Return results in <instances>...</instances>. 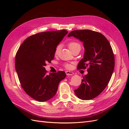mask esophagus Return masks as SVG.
<instances>
[{
	"instance_id": "esophagus-1",
	"label": "esophagus",
	"mask_w": 129,
	"mask_h": 129,
	"mask_svg": "<svg viewBox=\"0 0 129 129\" xmlns=\"http://www.w3.org/2000/svg\"><path fill=\"white\" fill-rule=\"evenodd\" d=\"M66 74L67 75H72L74 74V73L72 72H69V71H66Z\"/></svg>"
}]
</instances>
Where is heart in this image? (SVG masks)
<instances>
[{
	"label": "heart",
	"mask_w": 129,
	"mask_h": 129,
	"mask_svg": "<svg viewBox=\"0 0 129 129\" xmlns=\"http://www.w3.org/2000/svg\"><path fill=\"white\" fill-rule=\"evenodd\" d=\"M68 47H69V48L70 49V50H72L73 49L78 47H80V45L79 43L77 42H75V41H72V42H70L69 44H68ZM60 49V46H57L56 47V48L55 49V54L56 55L57 54V53L59 52V50ZM65 67L67 68H70L71 67V64H65Z\"/></svg>",
	"instance_id": "1"
}]
</instances>
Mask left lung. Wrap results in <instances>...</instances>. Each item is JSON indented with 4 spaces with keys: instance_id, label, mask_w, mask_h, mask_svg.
I'll return each mask as SVG.
<instances>
[{
    "instance_id": "8db88e82",
    "label": "left lung",
    "mask_w": 129,
    "mask_h": 129,
    "mask_svg": "<svg viewBox=\"0 0 129 129\" xmlns=\"http://www.w3.org/2000/svg\"><path fill=\"white\" fill-rule=\"evenodd\" d=\"M70 37L83 44L84 56L78 64V69L88 67V74L74 92L81 100L93 99L104 90L114 72L115 58L112 48L107 38L95 31L75 30L68 34Z\"/></svg>"
}]
</instances>
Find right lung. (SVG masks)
Segmentation results:
<instances>
[{
	"mask_svg": "<svg viewBox=\"0 0 129 129\" xmlns=\"http://www.w3.org/2000/svg\"><path fill=\"white\" fill-rule=\"evenodd\" d=\"M66 30L33 35L22 42L16 54L15 67L21 87L27 95L39 102L52 99L65 72L46 74L45 66L54 59L55 50L66 35Z\"/></svg>",
	"mask_w": 129,
	"mask_h": 129,
	"instance_id": "right-lung-1",
	"label": "right lung"
}]
</instances>
